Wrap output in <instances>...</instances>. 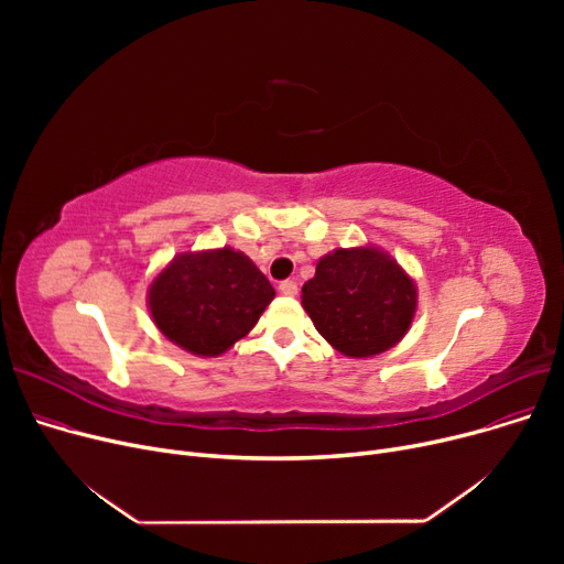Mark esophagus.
Masks as SVG:
<instances>
[{
  "mask_svg": "<svg viewBox=\"0 0 564 564\" xmlns=\"http://www.w3.org/2000/svg\"><path fill=\"white\" fill-rule=\"evenodd\" d=\"M279 290H281V294H285V297H294V294H297V283L294 281H283L281 285H279Z\"/></svg>",
  "mask_w": 564,
  "mask_h": 564,
  "instance_id": "esophagus-1",
  "label": "esophagus"
}]
</instances>
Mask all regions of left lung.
<instances>
[{
  "mask_svg": "<svg viewBox=\"0 0 564 564\" xmlns=\"http://www.w3.org/2000/svg\"><path fill=\"white\" fill-rule=\"evenodd\" d=\"M416 304V283L377 247L327 253L302 288V306L315 329L351 359H368L398 345Z\"/></svg>",
  "mask_w": 564,
  "mask_h": 564,
  "instance_id": "1",
  "label": "left lung"
}]
</instances>
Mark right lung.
I'll use <instances>...</instances> for the list:
<instances>
[{"label":"right lung","instance_id":"add662e5","mask_svg":"<svg viewBox=\"0 0 564 564\" xmlns=\"http://www.w3.org/2000/svg\"><path fill=\"white\" fill-rule=\"evenodd\" d=\"M274 294L249 256L224 247L175 256L148 288V308L171 343L219 357L256 327Z\"/></svg>","mask_w":564,"mask_h":564}]
</instances>
